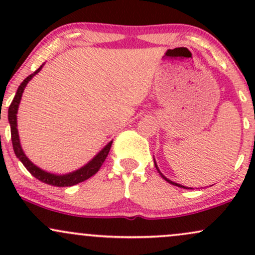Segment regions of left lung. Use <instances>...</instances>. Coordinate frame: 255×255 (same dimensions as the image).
Returning <instances> with one entry per match:
<instances>
[{"instance_id":"8db88e82","label":"left lung","mask_w":255,"mask_h":255,"mask_svg":"<svg viewBox=\"0 0 255 255\" xmlns=\"http://www.w3.org/2000/svg\"><path fill=\"white\" fill-rule=\"evenodd\" d=\"M154 166H156V169H157V170H158V171H159V169H158V166H157V164H156V162H154ZM159 174H160V175H162V177H163V178H164V180L166 181V182H169V183L174 184V186L181 187V188H184V189H192V188H188V187H184V186H182V184H178V183H175V182H172V181H170V180H169V178H166V177L164 176V175H163V174H162V172H160V171H159Z\"/></svg>"}]
</instances>
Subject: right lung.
I'll return each mask as SVG.
<instances>
[{"label": "right lung", "instance_id": "right-lung-1", "mask_svg": "<svg viewBox=\"0 0 255 255\" xmlns=\"http://www.w3.org/2000/svg\"><path fill=\"white\" fill-rule=\"evenodd\" d=\"M42 67L43 66H40L36 72H33L31 75H28V77L26 78L21 84H20V86L17 87L15 97H14L13 102H11L9 105V109H8V121H9V125H10L11 144H13L15 156L19 158L20 162L25 165V168L31 172V175H33L34 177L46 184H51V186H56V187H71V186H74V184L83 182V181L87 180V178H90L91 176H93V175L101 169L102 164L104 163L105 158L108 157V153H109L113 141H110L109 144L105 146L103 150L99 152L97 156L93 157V159L90 160V162L87 163L86 165H84L83 168L78 169V170L69 172V174H66V175H55V174H50V172L44 171L40 168H38V166L34 165L33 163L26 157V154L24 153V151H22L21 148V145H20L19 133H17V128H16L17 108H19L22 92H24L26 85H27L28 81H30L31 79L33 78L34 75L40 71V69H42Z\"/></svg>", "mask_w": 255, "mask_h": 255}]
</instances>
